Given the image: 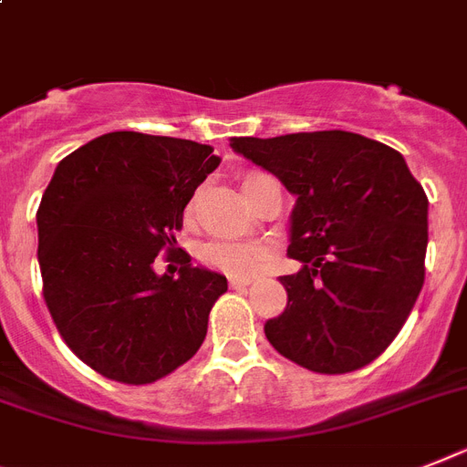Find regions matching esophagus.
<instances>
[{"mask_svg": "<svg viewBox=\"0 0 467 467\" xmlns=\"http://www.w3.org/2000/svg\"><path fill=\"white\" fill-rule=\"evenodd\" d=\"M229 286L234 288V291H243V288H245V286H250V281L238 279V276H231V279H229Z\"/></svg>", "mask_w": 467, "mask_h": 467, "instance_id": "obj_1", "label": "esophagus"}]
</instances>
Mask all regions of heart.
Wrapping results in <instances>:
<instances>
[{"label":"heart","instance_id":"1","mask_svg":"<svg viewBox=\"0 0 467 467\" xmlns=\"http://www.w3.org/2000/svg\"><path fill=\"white\" fill-rule=\"evenodd\" d=\"M200 260L231 276H253L265 267L267 255L250 243L207 241L200 248Z\"/></svg>","mask_w":467,"mask_h":467}]
</instances>
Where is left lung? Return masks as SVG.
Returning a JSON list of instances; mask_svg holds the SVG:
<instances>
[{
    "mask_svg": "<svg viewBox=\"0 0 467 467\" xmlns=\"http://www.w3.org/2000/svg\"><path fill=\"white\" fill-rule=\"evenodd\" d=\"M296 195L281 276L286 310L265 322L281 356L344 375L381 356L425 284L427 195L394 148L348 130L231 138Z\"/></svg>",
    "mask_w": 467,
    "mask_h": 467,
    "instance_id": "8db88e82",
    "label": "left lung"
}]
</instances>
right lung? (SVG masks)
I'll return each mask as SVG.
<instances>
[{
    "mask_svg": "<svg viewBox=\"0 0 467 467\" xmlns=\"http://www.w3.org/2000/svg\"><path fill=\"white\" fill-rule=\"evenodd\" d=\"M210 145L104 133L57 164L37 210L42 296L68 348L107 379L152 384L191 360L226 276L171 250ZM181 268L157 275L159 250Z\"/></svg>",
    "mask_w": 467,
    "mask_h": 467,
    "instance_id": "obj_1",
    "label": "right lung"
}]
</instances>
